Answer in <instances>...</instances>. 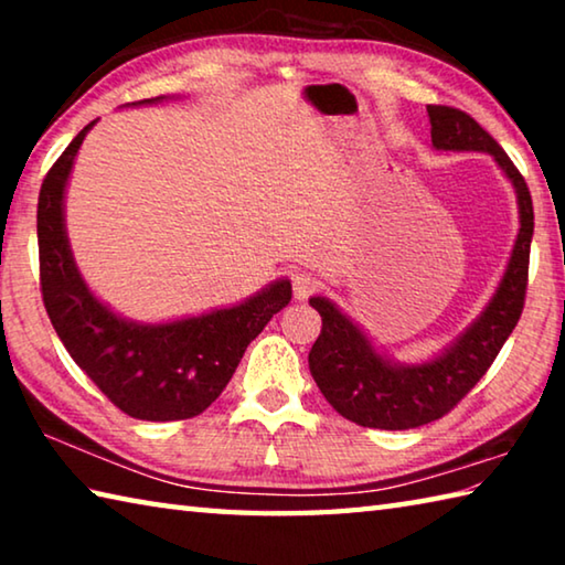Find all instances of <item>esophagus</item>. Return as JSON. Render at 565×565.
<instances>
[{"instance_id":"1","label":"esophagus","mask_w":565,"mask_h":565,"mask_svg":"<svg viewBox=\"0 0 565 565\" xmlns=\"http://www.w3.org/2000/svg\"><path fill=\"white\" fill-rule=\"evenodd\" d=\"M294 296L296 299H306V296H311L313 291L319 289V276L311 274V271H296L294 274Z\"/></svg>"}]
</instances>
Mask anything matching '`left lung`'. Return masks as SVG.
Returning <instances> with one entry per match:
<instances>
[{
  "label": "left lung",
  "mask_w": 565,
  "mask_h": 565,
  "mask_svg": "<svg viewBox=\"0 0 565 565\" xmlns=\"http://www.w3.org/2000/svg\"><path fill=\"white\" fill-rule=\"evenodd\" d=\"M428 119L436 149L489 151L499 161L519 194L521 228L509 269L481 319L473 321V327L444 356L420 366H394L371 349L366 337L331 301L321 296L309 301L321 313V333L309 353L311 376L343 418L366 428L404 431L431 424L454 411L491 369L525 303L533 236L529 184L499 141L471 114L446 104H428Z\"/></svg>",
  "instance_id": "obj_1"
}]
</instances>
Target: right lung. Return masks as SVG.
Returning a JSON list of instances; mask_svg holds the SVG:
<instances>
[{
	"label": "right lung",
	"mask_w": 565,
	"mask_h": 565,
	"mask_svg": "<svg viewBox=\"0 0 565 565\" xmlns=\"http://www.w3.org/2000/svg\"><path fill=\"white\" fill-rule=\"evenodd\" d=\"M92 127L94 121L76 134L40 189L36 238L44 309L76 366L124 414L141 420L194 418L226 388L248 343L291 301V284L276 281L232 309L159 327L114 317L82 281L64 234V184Z\"/></svg>",
	"instance_id": "right-lung-1"
}]
</instances>
